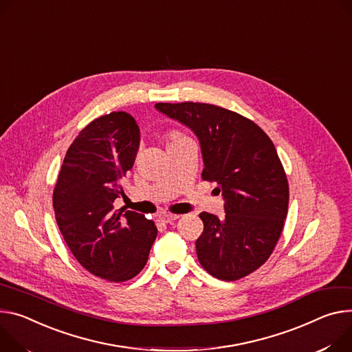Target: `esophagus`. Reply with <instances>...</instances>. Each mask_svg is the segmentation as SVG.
<instances>
[{"label":"esophagus","instance_id":"obj_1","mask_svg":"<svg viewBox=\"0 0 352 352\" xmlns=\"http://www.w3.org/2000/svg\"><path fill=\"white\" fill-rule=\"evenodd\" d=\"M179 217V214H173V213H163L160 214V220H162L163 223H171L174 220H177Z\"/></svg>","mask_w":352,"mask_h":352}]
</instances>
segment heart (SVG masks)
I'll list each match as a JSON object with an SVG mask.
<instances>
[{
    "label": "heart",
    "instance_id": "b5f03b06",
    "mask_svg": "<svg viewBox=\"0 0 352 352\" xmlns=\"http://www.w3.org/2000/svg\"><path fill=\"white\" fill-rule=\"evenodd\" d=\"M182 138H185V136L181 135V133H178V132H173V133L168 136V143L175 142V140H179V139H182Z\"/></svg>",
    "mask_w": 352,
    "mask_h": 352
}]
</instances>
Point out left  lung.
Masks as SVG:
<instances>
[{"instance_id":"1","label":"left lung","mask_w":352,"mask_h":352,"mask_svg":"<svg viewBox=\"0 0 352 352\" xmlns=\"http://www.w3.org/2000/svg\"><path fill=\"white\" fill-rule=\"evenodd\" d=\"M192 131L201 144L202 178L219 184L225 217L202 212L197 240L201 265L214 278L236 280L258 270L283 229L289 185L274 143L258 124L201 102L154 105Z\"/></svg>"}]
</instances>
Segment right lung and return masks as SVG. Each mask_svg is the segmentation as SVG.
Wrapping results in <instances>:
<instances>
[{"instance_id":"1","label":"right lung","mask_w":352,"mask_h":352,"mask_svg":"<svg viewBox=\"0 0 352 352\" xmlns=\"http://www.w3.org/2000/svg\"><path fill=\"white\" fill-rule=\"evenodd\" d=\"M139 143V126L127 112L92 120L69 147L53 190L57 226L76 260L111 282L136 276L157 237L153 220L113 206L124 195L122 181Z\"/></svg>"}]
</instances>
